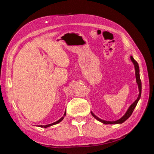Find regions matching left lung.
<instances>
[{
    "label": "left lung",
    "mask_w": 154,
    "mask_h": 154,
    "mask_svg": "<svg viewBox=\"0 0 154 154\" xmlns=\"http://www.w3.org/2000/svg\"><path fill=\"white\" fill-rule=\"evenodd\" d=\"M130 59H131V60L132 62V63L134 64V69H135V76H136V82L137 83L138 85V88H139V96H138V98H137V100L134 101V102L131 105L129 106V108L128 109L127 111L126 112V113H125L123 116L120 119H118V120L116 121H106V120H103V119H101L99 118H98L97 116H95L94 114L92 111H91V114L92 115V116L95 119H97L99 122H102L103 124H122L123 122H124L126 120V119H128L130 116H131L132 112H133L134 108L136 107V106L137 105L138 102H139V99L140 98V95H141V89H142V86H141V81L140 79V74H139V64H138L137 62L133 58V57L132 56H130Z\"/></svg>",
    "instance_id": "1"
}]
</instances>
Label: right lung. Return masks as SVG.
<instances>
[{
  "label": "right lung",
  "instance_id": "obj_1",
  "mask_svg": "<svg viewBox=\"0 0 154 154\" xmlns=\"http://www.w3.org/2000/svg\"><path fill=\"white\" fill-rule=\"evenodd\" d=\"M65 116H66V111H65V112H64V116H62V118L59 119V120L56 121V122H54V123H52V124H48V125H45V126H42V125H40V126H39V127H41V128H48V127H49V126H53V125H55V124H57L60 123V122L62 121V119H64V118Z\"/></svg>",
  "mask_w": 154,
  "mask_h": 154
}]
</instances>
